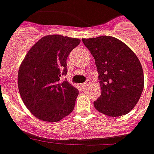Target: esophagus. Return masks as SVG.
Masks as SVG:
<instances>
[{
	"label": "esophagus",
	"instance_id": "esophagus-1",
	"mask_svg": "<svg viewBox=\"0 0 154 154\" xmlns=\"http://www.w3.org/2000/svg\"><path fill=\"white\" fill-rule=\"evenodd\" d=\"M89 84H90V80H87L86 82H85V83H83L81 86H82V87H83V88H86V87H87V86H88V85H89Z\"/></svg>",
	"mask_w": 154,
	"mask_h": 154
}]
</instances>
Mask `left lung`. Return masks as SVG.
Masks as SVG:
<instances>
[{
	"label": "left lung",
	"mask_w": 154,
	"mask_h": 154,
	"mask_svg": "<svg viewBox=\"0 0 154 154\" xmlns=\"http://www.w3.org/2000/svg\"><path fill=\"white\" fill-rule=\"evenodd\" d=\"M91 51L98 69L100 97L93 102L104 115H126L139 101L144 74L138 57L119 39L110 36L82 38Z\"/></svg>",
	"instance_id": "1"
}]
</instances>
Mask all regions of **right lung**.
I'll list each match as a JSON object with an SVG mask.
<instances>
[{"mask_svg":"<svg viewBox=\"0 0 154 154\" xmlns=\"http://www.w3.org/2000/svg\"><path fill=\"white\" fill-rule=\"evenodd\" d=\"M80 40L49 35L38 40L21 63L18 87L26 108L37 118L45 122L60 121L74 108L79 91L60 80L68 73L67 57Z\"/></svg>","mask_w":154,"mask_h":154,"instance_id":"obj_1","label":"right lung"}]
</instances>
